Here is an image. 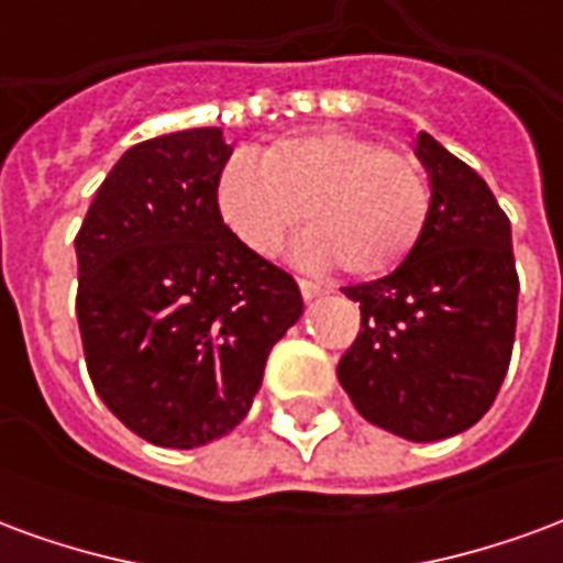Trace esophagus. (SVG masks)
Listing matches in <instances>:
<instances>
[{
  "instance_id": "esophagus-1",
  "label": "esophagus",
  "mask_w": 563,
  "mask_h": 563,
  "mask_svg": "<svg viewBox=\"0 0 563 563\" xmlns=\"http://www.w3.org/2000/svg\"><path fill=\"white\" fill-rule=\"evenodd\" d=\"M298 289H301V295H305V301H313V298H319V295H325V289L313 280H298Z\"/></svg>"
}]
</instances>
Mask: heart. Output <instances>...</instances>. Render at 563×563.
<instances>
[{
	"label": "heart",
	"mask_w": 563,
	"mask_h": 563,
	"mask_svg": "<svg viewBox=\"0 0 563 563\" xmlns=\"http://www.w3.org/2000/svg\"><path fill=\"white\" fill-rule=\"evenodd\" d=\"M217 210L253 256H277L305 217V262L383 277L422 241L431 189L422 168L398 150L353 132H317L274 141L258 162H225Z\"/></svg>",
	"instance_id": "1"
}]
</instances>
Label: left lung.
<instances>
[{
  "mask_svg": "<svg viewBox=\"0 0 563 563\" xmlns=\"http://www.w3.org/2000/svg\"><path fill=\"white\" fill-rule=\"evenodd\" d=\"M416 156L431 177V213L398 268L343 286L362 331L341 355L338 379L367 422L431 443L488 413L507 377L519 274L512 232L471 165L419 132Z\"/></svg>",
  "mask_w": 563,
  "mask_h": 563,
  "instance_id": "obj_1",
  "label": "left lung"
}]
</instances>
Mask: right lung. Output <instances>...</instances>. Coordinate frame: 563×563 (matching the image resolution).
Wrapping results in <instances>:
<instances>
[{
    "label": "right lung",
    "instance_id": "add662e5",
    "mask_svg": "<svg viewBox=\"0 0 563 563\" xmlns=\"http://www.w3.org/2000/svg\"><path fill=\"white\" fill-rule=\"evenodd\" d=\"M232 147L186 129L129 147L75 238L78 325L104 407L147 443L205 446L256 398L301 317L292 274L238 244L217 180Z\"/></svg>",
    "mask_w": 563,
    "mask_h": 563
}]
</instances>
